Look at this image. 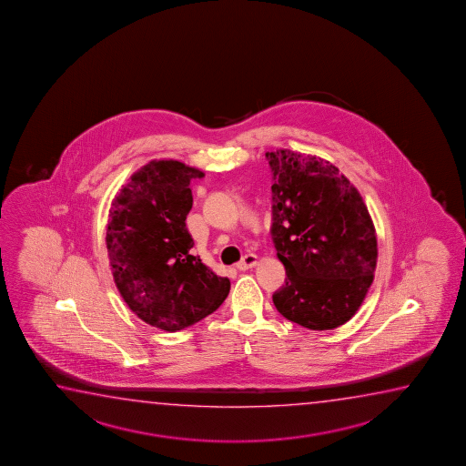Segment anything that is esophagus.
Wrapping results in <instances>:
<instances>
[{
	"label": "esophagus",
	"instance_id": "1",
	"mask_svg": "<svg viewBox=\"0 0 466 466\" xmlns=\"http://www.w3.org/2000/svg\"><path fill=\"white\" fill-rule=\"evenodd\" d=\"M257 263H258V257L250 253V255H245L244 258L237 263V269L245 271V269H250L253 266H257Z\"/></svg>",
	"mask_w": 466,
	"mask_h": 466
}]
</instances>
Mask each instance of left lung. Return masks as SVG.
I'll list each match as a JSON object with an SVG mask.
<instances>
[{
    "label": "left lung",
    "instance_id": "obj_1",
    "mask_svg": "<svg viewBox=\"0 0 466 466\" xmlns=\"http://www.w3.org/2000/svg\"><path fill=\"white\" fill-rule=\"evenodd\" d=\"M272 172V242L286 286L272 295L289 321L313 330L350 319L374 279L378 238L365 201L329 161L268 151Z\"/></svg>",
    "mask_w": 466,
    "mask_h": 466
}]
</instances>
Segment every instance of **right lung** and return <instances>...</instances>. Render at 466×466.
Instances as JSON below:
<instances>
[{"mask_svg":"<svg viewBox=\"0 0 466 466\" xmlns=\"http://www.w3.org/2000/svg\"><path fill=\"white\" fill-rule=\"evenodd\" d=\"M203 176L174 159L150 161L130 176L109 209L106 248L116 287L142 321L167 332L211 315L229 294V279L190 255V182Z\"/></svg>","mask_w":466,"mask_h":466,"instance_id":"right-lung-1","label":"right lung"}]
</instances>
